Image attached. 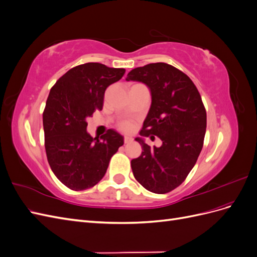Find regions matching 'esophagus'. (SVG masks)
<instances>
[{"mask_svg": "<svg viewBox=\"0 0 257 257\" xmlns=\"http://www.w3.org/2000/svg\"><path fill=\"white\" fill-rule=\"evenodd\" d=\"M132 142H133V138H132V137H128V136L124 137V144H130Z\"/></svg>", "mask_w": 257, "mask_h": 257, "instance_id": "esophagus-1", "label": "esophagus"}]
</instances>
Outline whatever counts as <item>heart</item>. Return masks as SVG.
<instances>
[{"instance_id": "b5f03b06", "label": "heart", "mask_w": 257, "mask_h": 257, "mask_svg": "<svg viewBox=\"0 0 257 257\" xmlns=\"http://www.w3.org/2000/svg\"><path fill=\"white\" fill-rule=\"evenodd\" d=\"M119 128H120V131L124 132V133H130V132L133 131L134 124L132 123L131 121H128V120L122 121V122L119 124Z\"/></svg>"}]
</instances>
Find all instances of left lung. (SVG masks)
I'll list each match as a JSON object with an SVG mask.
<instances>
[{
    "instance_id": "left-lung-1",
    "label": "left lung",
    "mask_w": 257,
    "mask_h": 257,
    "mask_svg": "<svg viewBox=\"0 0 257 257\" xmlns=\"http://www.w3.org/2000/svg\"><path fill=\"white\" fill-rule=\"evenodd\" d=\"M126 80L141 81L151 92V107L139 134L162 141L161 147L151 148L136 138L143 152L132 160V170L146 190L168 193L185 180L203 149L207 126L203 100L189 76L162 62L132 69Z\"/></svg>"
}]
</instances>
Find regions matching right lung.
I'll return each mask as SVG.
<instances>
[{
    "label": "right lung",
    "mask_w": 257,
    "mask_h": 257,
    "mask_svg": "<svg viewBox=\"0 0 257 257\" xmlns=\"http://www.w3.org/2000/svg\"><path fill=\"white\" fill-rule=\"evenodd\" d=\"M124 73L90 62L69 69L50 90L43 112L45 149L53 174L68 189L83 191L98 183L124 143L113 130L100 141L87 132V119L102 110L107 87Z\"/></svg>",
    "instance_id": "1"
}]
</instances>
